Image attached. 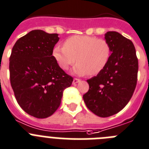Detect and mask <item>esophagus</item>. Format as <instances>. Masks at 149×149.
Masks as SVG:
<instances>
[{
	"label": "esophagus",
	"mask_w": 149,
	"mask_h": 149,
	"mask_svg": "<svg viewBox=\"0 0 149 149\" xmlns=\"http://www.w3.org/2000/svg\"><path fill=\"white\" fill-rule=\"evenodd\" d=\"M80 82V79H79L75 78V79H73V85H76V84L78 83V82Z\"/></svg>",
	"instance_id": "34e87169"
}]
</instances>
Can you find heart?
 Returning a JSON list of instances; mask_svg holds the SVG:
<instances>
[{
	"instance_id": "b5f03b06",
	"label": "heart",
	"mask_w": 149,
	"mask_h": 149,
	"mask_svg": "<svg viewBox=\"0 0 149 149\" xmlns=\"http://www.w3.org/2000/svg\"><path fill=\"white\" fill-rule=\"evenodd\" d=\"M111 53L110 44L104 39L76 35L67 39L64 46H55L52 55L61 69L66 70L76 61L75 73L96 76L106 68Z\"/></svg>"
}]
</instances>
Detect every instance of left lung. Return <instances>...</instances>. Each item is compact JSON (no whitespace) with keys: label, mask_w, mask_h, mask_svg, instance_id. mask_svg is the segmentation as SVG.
Listing matches in <instances>:
<instances>
[{"label":"left lung","mask_w":149,"mask_h":149,"mask_svg":"<svg viewBox=\"0 0 149 149\" xmlns=\"http://www.w3.org/2000/svg\"><path fill=\"white\" fill-rule=\"evenodd\" d=\"M105 40L112 49L110 59L101 73L87 82L83 95L86 107L96 116L109 117L118 113L130 101L136 86L138 58L131 40L116 31H108Z\"/></svg>","instance_id":"left-lung-1"}]
</instances>
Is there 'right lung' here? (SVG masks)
Segmentation results:
<instances>
[{"label":"right lung","mask_w":149,"mask_h":149,"mask_svg":"<svg viewBox=\"0 0 149 149\" xmlns=\"http://www.w3.org/2000/svg\"><path fill=\"white\" fill-rule=\"evenodd\" d=\"M58 33L33 30L15 42L10 57V84L24 112L37 118L52 116L61 104L63 91L73 77L52 55Z\"/></svg>","instance_id":"right-lung-1"}]
</instances>
